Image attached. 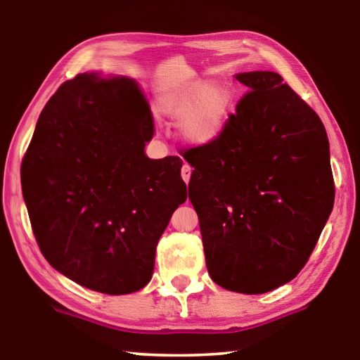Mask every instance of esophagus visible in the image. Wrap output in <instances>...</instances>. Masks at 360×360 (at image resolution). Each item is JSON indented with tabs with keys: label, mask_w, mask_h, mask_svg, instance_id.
I'll return each instance as SVG.
<instances>
[{
	"label": "esophagus",
	"mask_w": 360,
	"mask_h": 360,
	"mask_svg": "<svg viewBox=\"0 0 360 360\" xmlns=\"http://www.w3.org/2000/svg\"><path fill=\"white\" fill-rule=\"evenodd\" d=\"M190 174H192V168H190L187 164H184V167H182V170H181V176H182V179H184L186 184H188Z\"/></svg>",
	"instance_id": "esophagus-1"
}]
</instances>
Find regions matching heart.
I'll return each instance as SVG.
<instances>
[{"label": "heart", "mask_w": 360, "mask_h": 360, "mask_svg": "<svg viewBox=\"0 0 360 360\" xmlns=\"http://www.w3.org/2000/svg\"><path fill=\"white\" fill-rule=\"evenodd\" d=\"M229 104L231 94L226 86L198 79L168 95L162 101V110L179 120V134L186 142L204 146L220 137Z\"/></svg>", "instance_id": "1"}]
</instances>
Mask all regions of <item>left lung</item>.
I'll return each instance as SVG.
<instances>
[{
    "mask_svg": "<svg viewBox=\"0 0 360 360\" xmlns=\"http://www.w3.org/2000/svg\"><path fill=\"white\" fill-rule=\"evenodd\" d=\"M248 87L214 143L192 148L188 200L210 278L259 295L297 276L334 206L320 117L274 72L237 73Z\"/></svg>",
    "mask_w": 360,
    "mask_h": 360,
    "instance_id": "8db88e82",
    "label": "left lung"
}]
</instances>
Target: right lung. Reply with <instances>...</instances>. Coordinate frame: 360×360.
<instances>
[{
	"mask_svg": "<svg viewBox=\"0 0 360 360\" xmlns=\"http://www.w3.org/2000/svg\"><path fill=\"white\" fill-rule=\"evenodd\" d=\"M143 90L86 72L41 110L21 164V190L41 255L90 290L126 295L151 281L156 246L187 200L176 156L150 159Z\"/></svg>",
	"mask_w": 360,
	"mask_h": 360,
	"instance_id": "add662e5",
	"label": "right lung"
}]
</instances>
